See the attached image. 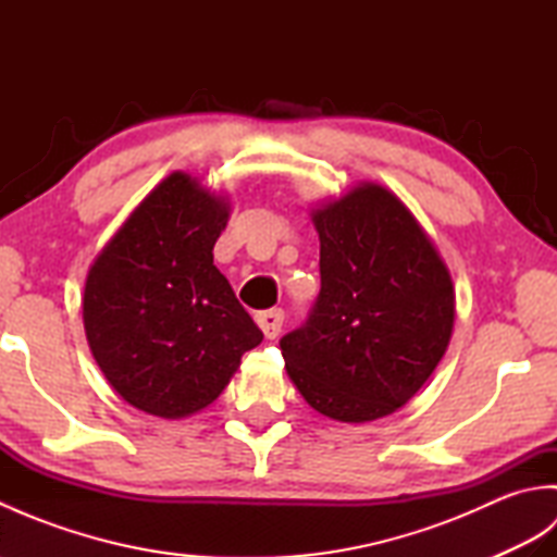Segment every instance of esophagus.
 Segmentation results:
<instances>
[{"label":"esophagus","instance_id":"esophagus-1","mask_svg":"<svg viewBox=\"0 0 557 557\" xmlns=\"http://www.w3.org/2000/svg\"><path fill=\"white\" fill-rule=\"evenodd\" d=\"M256 323L263 330V335L268 339H275L282 330V323H285V311L282 309H268L256 313Z\"/></svg>","mask_w":557,"mask_h":557}]
</instances>
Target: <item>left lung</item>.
<instances>
[{"mask_svg":"<svg viewBox=\"0 0 557 557\" xmlns=\"http://www.w3.org/2000/svg\"><path fill=\"white\" fill-rule=\"evenodd\" d=\"M321 292L306 323L280 339L309 405L361 423L405 407L443 359L455 289L435 246L401 200L363 184L313 212Z\"/></svg>","mask_w":557,"mask_h":557,"instance_id":"obj_1","label":"left lung"}]
</instances>
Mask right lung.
<instances>
[{
	"label": "right lung",
	"instance_id": "1",
	"mask_svg": "<svg viewBox=\"0 0 557 557\" xmlns=\"http://www.w3.org/2000/svg\"><path fill=\"white\" fill-rule=\"evenodd\" d=\"M227 218L224 198L174 172L88 272L83 325L92 357L116 393L152 417L208 407L263 339L212 263Z\"/></svg>",
	"mask_w": 557,
	"mask_h": 557
}]
</instances>
